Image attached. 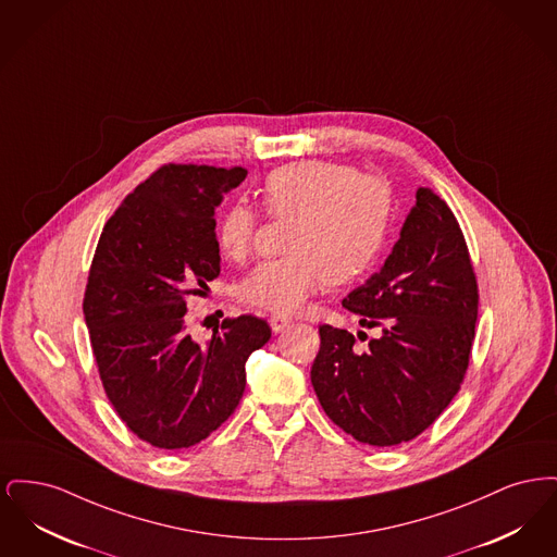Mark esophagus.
I'll return each instance as SVG.
<instances>
[{"label": "esophagus", "instance_id": "34e87169", "mask_svg": "<svg viewBox=\"0 0 557 557\" xmlns=\"http://www.w3.org/2000/svg\"><path fill=\"white\" fill-rule=\"evenodd\" d=\"M269 323H271V330H273L275 334H280V332H284V330L290 327L292 319L284 318V315H271Z\"/></svg>", "mask_w": 557, "mask_h": 557}]
</instances>
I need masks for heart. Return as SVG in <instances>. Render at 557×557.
Instances as JSON below:
<instances>
[{
	"label": "heart",
	"instance_id": "obj_1",
	"mask_svg": "<svg viewBox=\"0 0 557 557\" xmlns=\"http://www.w3.org/2000/svg\"><path fill=\"white\" fill-rule=\"evenodd\" d=\"M261 198L273 219H292L284 259L257 267L242 284L244 305L277 315L298 313L307 298L327 282L341 286L375 265L388 238L393 191L359 169L300 160L273 169ZM257 214L234 202L216 223V248L223 259L244 263L257 239Z\"/></svg>",
	"mask_w": 557,
	"mask_h": 557
}]
</instances>
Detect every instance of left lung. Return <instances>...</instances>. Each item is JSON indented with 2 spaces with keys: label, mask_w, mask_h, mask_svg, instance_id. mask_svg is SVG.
Listing matches in <instances>:
<instances>
[{
  "label": "left lung",
  "mask_w": 557,
  "mask_h": 557,
  "mask_svg": "<svg viewBox=\"0 0 557 557\" xmlns=\"http://www.w3.org/2000/svg\"><path fill=\"white\" fill-rule=\"evenodd\" d=\"M416 198L382 271L343 300L382 336L357 352L350 332L323 323L311 368L325 416L373 447L407 443L436 422L463 384L476 336L463 232L436 191L420 187Z\"/></svg>",
  "instance_id": "8db88e82"
}]
</instances>
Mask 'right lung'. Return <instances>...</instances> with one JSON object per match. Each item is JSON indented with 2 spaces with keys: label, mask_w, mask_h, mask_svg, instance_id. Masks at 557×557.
<instances>
[{
  "label": "right lung",
  "mask_w": 557,
  "mask_h": 557,
  "mask_svg": "<svg viewBox=\"0 0 557 557\" xmlns=\"http://www.w3.org/2000/svg\"><path fill=\"white\" fill-rule=\"evenodd\" d=\"M246 169L166 162L119 205L98 239L83 315L104 393L133 434L194 447L246 388V359L271 338L265 319L221 321L205 346L187 332V298L221 273L214 207Z\"/></svg>",
  "instance_id": "1"
}]
</instances>
